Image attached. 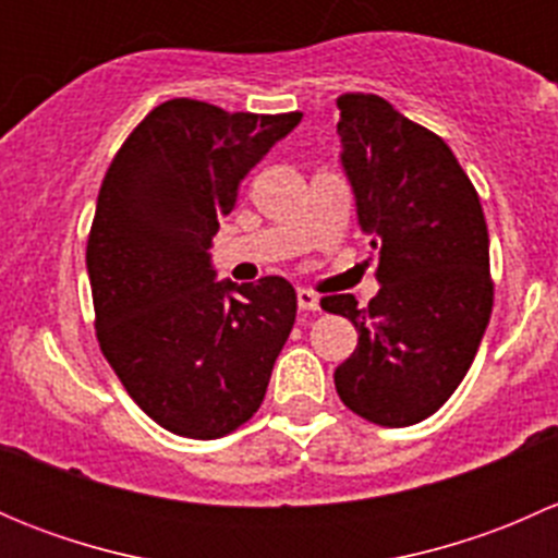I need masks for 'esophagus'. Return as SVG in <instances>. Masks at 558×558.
<instances>
[{"mask_svg": "<svg viewBox=\"0 0 558 558\" xmlns=\"http://www.w3.org/2000/svg\"><path fill=\"white\" fill-rule=\"evenodd\" d=\"M296 305H300V311L305 313H315L318 311V294H313L311 289H296Z\"/></svg>", "mask_w": 558, "mask_h": 558, "instance_id": "esophagus-1", "label": "esophagus"}]
</instances>
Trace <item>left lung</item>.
<instances>
[{
  "label": "left lung",
  "mask_w": 558,
  "mask_h": 558,
  "mask_svg": "<svg viewBox=\"0 0 558 558\" xmlns=\"http://www.w3.org/2000/svg\"><path fill=\"white\" fill-rule=\"evenodd\" d=\"M337 107L340 161L380 291L367 307L353 294L320 300L359 331L335 386L362 418L410 426L459 388L492 318L486 218L446 140L375 94H342Z\"/></svg>",
  "instance_id": "8db88e82"
}]
</instances>
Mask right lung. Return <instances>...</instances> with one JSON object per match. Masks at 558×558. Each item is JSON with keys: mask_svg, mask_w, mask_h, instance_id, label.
Masks as SVG:
<instances>
[{"mask_svg": "<svg viewBox=\"0 0 558 558\" xmlns=\"http://www.w3.org/2000/svg\"><path fill=\"white\" fill-rule=\"evenodd\" d=\"M300 121L170 99L105 174L86 247L99 348L172 435L216 440L245 424L289 340L294 286L216 280L210 247L245 174Z\"/></svg>", "mask_w": 558, "mask_h": 558, "instance_id": "right-lung-1", "label": "right lung"}]
</instances>
